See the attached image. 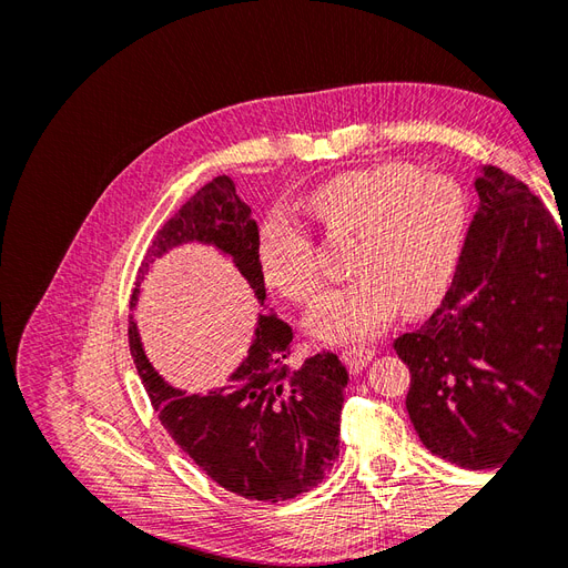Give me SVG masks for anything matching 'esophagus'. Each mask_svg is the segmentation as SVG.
<instances>
[{
	"mask_svg": "<svg viewBox=\"0 0 568 568\" xmlns=\"http://www.w3.org/2000/svg\"><path fill=\"white\" fill-rule=\"evenodd\" d=\"M341 357H343V363H346V367L353 374H357V372H363L372 363L374 351L372 348H348V351H343Z\"/></svg>",
	"mask_w": 568,
	"mask_h": 568,
	"instance_id": "obj_1",
	"label": "esophagus"
}]
</instances>
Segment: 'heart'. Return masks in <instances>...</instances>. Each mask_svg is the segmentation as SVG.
<instances>
[{
  "mask_svg": "<svg viewBox=\"0 0 568 568\" xmlns=\"http://www.w3.org/2000/svg\"><path fill=\"white\" fill-rule=\"evenodd\" d=\"M320 225L355 236L348 284L324 291L305 329L324 343L379 334L403 305L422 313L448 291L467 234V201L445 175L409 163H376L341 173L307 199ZM265 284L288 301H307L320 282L313 242L296 222L272 215L257 234Z\"/></svg>",
  "mask_w": 568,
  "mask_h": 568,
  "instance_id": "obj_1",
  "label": "heart"
}]
</instances>
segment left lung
<instances>
[{"instance_id":"1","label":"left lung","mask_w":568,"mask_h":568,"mask_svg":"<svg viewBox=\"0 0 568 568\" xmlns=\"http://www.w3.org/2000/svg\"><path fill=\"white\" fill-rule=\"evenodd\" d=\"M478 209L438 311L393 341L424 448L493 469L561 372L568 382V236L530 189L476 168Z\"/></svg>"}]
</instances>
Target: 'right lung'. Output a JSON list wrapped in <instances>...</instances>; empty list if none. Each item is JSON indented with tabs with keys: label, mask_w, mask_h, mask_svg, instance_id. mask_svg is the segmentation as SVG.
Instances as JSON below:
<instances>
[{
	"label": "right lung",
	"mask_w": 568,
	"mask_h": 568,
	"mask_svg": "<svg viewBox=\"0 0 568 568\" xmlns=\"http://www.w3.org/2000/svg\"><path fill=\"white\" fill-rule=\"evenodd\" d=\"M182 246H209L227 257L263 311L246 357L209 393L170 384L151 365L140 326L130 317V353L153 409L182 453L222 488L257 503H282L313 490L338 457L346 367L334 353L307 357L301 367L286 365L294 334L265 307L257 225L232 178H215L165 222L140 267L132 311L156 261Z\"/></svg>",
	"instance_id": "add662e5"
}]
</instances>
